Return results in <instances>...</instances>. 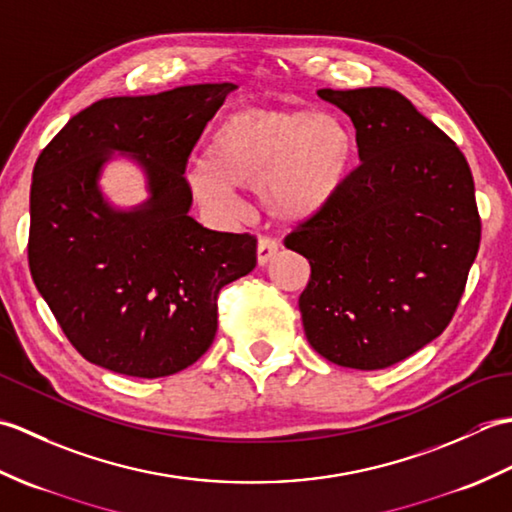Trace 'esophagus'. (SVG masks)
Wrapping results in <instances>:
<instances>
[{
	"label": "esophagus",
	"mask_w": 512,
	"mask_h": 512,
	"mask_svg": "<svg viewBox=\"0 0 512 512\" xmlns=\"http://www.w3.org/2000/svg\"><path fill=\"white\" fill-rule=\"evenodd\" d=\"M277 250H279V246H277L275 239H270V237L259 239V242H257V264L266 266L270 259L277 255Z\"/></svg>",
	"instance_id": "1"
}]
</instances>
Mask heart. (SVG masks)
<instances>
[{
  "label": "heart",
  "mask_w": 512,
  "mask_h": 512,
  "mask_svg": "<svg viewBox=\"0 0 512 512\" xmlns=\"http://www.w3.org/2000/svg\"><path fill=\"white\" fill-rule=\"evenodd\" d=\"M354 154V134L332 114L242 110L213 127L189 187L217 209H233L235 189H255L270 220L301 224L336 198Z\"/></svg>",
  "instance_id": "obj_1"
}]
</instances>
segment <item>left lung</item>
<instances>
[{"label":"left lung","instance_id":"8db88e82","mask_svg":"<svg viewBox=\"0 0 512 512\" xmlns=\"http://www.w3.org/2000/svg\"><path fill=\"white\" fill-rule=\"evenodd\" d=\"M352 118L361 165L286 237L310 262L308 343L330 363L383 369L447 328L480 248L469 162L391 88L319 90Z\"/></svg>","mask_w":512,"mask_h":512}]
</instances>
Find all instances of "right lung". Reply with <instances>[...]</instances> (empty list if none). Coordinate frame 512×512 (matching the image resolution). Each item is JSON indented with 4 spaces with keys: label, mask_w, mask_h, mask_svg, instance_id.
<instances>
[{
    "label": "right lung",
    "mask_w": 512,
    "mask_h": 512,
    "mask_svg": "<svg viewBox=\"0 0 512 512\" xmlns=\"http://www.w3.org/2000/svg\"><path fill=\"white\" fill-rule=\"evenodd\" d=\"M235 83L114 96L70 118L30 187L32 281L70 343L116 374H178L209 350L217 295L257 264V239L204 228L182 178L193 145ZM127 159L148 198L116 207L104 167Z\"/></svg>",
    "instance_id": "1"
}]
</instances>
